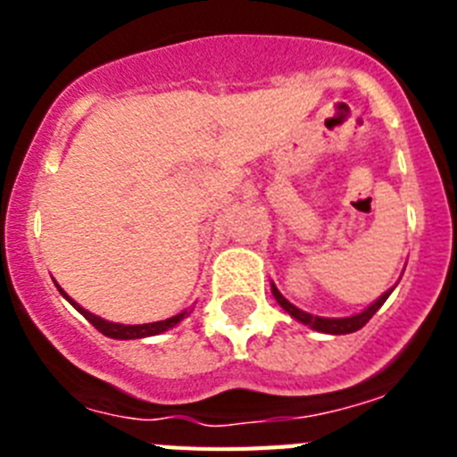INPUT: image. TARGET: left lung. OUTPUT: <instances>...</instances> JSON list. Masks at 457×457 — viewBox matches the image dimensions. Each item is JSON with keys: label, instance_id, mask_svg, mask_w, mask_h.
<instances>
[{"label": "left lung", "instance_id": "8db88e82", "mask_svg": "<svg viewBox=\"0 0 457 457\" xmlns=\"http://www.w3.org/2000/svg\"><path fill=\"white\" fill-rule=\"evenodd\" d=\"M391 290H394V288H389V290H386V293L379 295L378 300H375L373 304L366 306V309L361 311V313H354V316H348V318H322V316H313V313H306V311H302V309H297V306H295V304H290V302L286 300L284 295L278 293L277 286L272 284L274 300L278 302V306H281V309H284L286 313H288V316H293L295 320L302 322V325H309L311 329H316V332L337 334V337H338V334H353V332H357V329H361V327H364L366 322H369L370 318H373L375 313H378L379 306L385 304L386 297H389V295H391Z\"/></svg>", "mask_w": 457, "mask_h": 457}]
</instances>
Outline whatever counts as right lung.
Returning <instances> with one entry per match:
<instances>
[{"label":"right lung","instance_id":"right-lung-1","mask_svg":"<svg viewBox=\"0 0 457 457\" xmlns=\"http://www.w3.org/2000/svg\"><path fill=\"white\" fill-rule=\"evenodd\" d=\"M59 288V293L66 297L68 302H71L75 309L82 313L84 318H87L88 322H91L96 329H98L100 334H104V337L109 338H119V341H132V338H146V337H155V334H162L167 332V329H171V327L179 325L180 320H183L185 316H189V311H183V313H179V316H171L167 318V320H157V322H144V325H120V322H109L104 320V318L96 316V313H91V311L82 309V306L78 304V302L72 300L71 295H66V290L62 288V286H56Z\"/></svg>","mask_w":457,"mask_h":457}]
</instances>
